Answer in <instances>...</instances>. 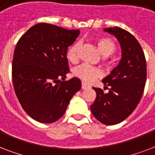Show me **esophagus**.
Listing matches in <instances>:
<instances>
[{
  "instance_id": "34e87169",
  "label": "esophagus",
  "mask_w": 155,
  "mask_h": 155,
  "mask_svg": "<svg viewBox=\"0 0 155 155\" xmlns=\"http://www.w3.org/2000/svg\"><path fill=\"white\" fill-rule=\"evenodd\" d=\"M88 87H89L88 85H87L86 83H85V82H82V83H81V89L85 90V89H87Z\"/></svg>"
}]
</instances>
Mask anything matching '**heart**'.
Wrapping results in <instances>:
<instances>
[{
	"label": "heart",
	"mask_w": 155,
	"mask_h": 155,
	"mask_svg": "<svg viewBox=\"0 0 155 155\" xmlns=\"http://www.w3.org/2000/svg\"><path fill=\"white\" fill-rule=\"evenodd\" d=\"M96 44L99 51L104 56H111L116 50V45L115 42L108 37H100L97 39ZM80 44L79 42H75L69 47L67 51V59L70 62H76L78 61V53ZM74 76L79 78L82 81L90 82L93 81L94 78L100 76V70L95 67L91 66L88 64H82L76 67L74 69Z\"/></svg>",
	"instance_id": "heart-1"
}]
</instances>
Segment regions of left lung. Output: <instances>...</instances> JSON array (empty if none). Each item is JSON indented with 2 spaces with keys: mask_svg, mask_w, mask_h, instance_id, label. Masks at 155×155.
<instances>
[{
  "mask_svg": "<svg viewBox=\"0 0 155 155\" xmlns=\"http://www.w3.org/2000/svg\"><path fill=\"white\" fill-rule=\"evenodd\" d=\"M104 31L118 39L122 58L103 80L108 92L93 87L96 99L91 110L102 124L113 125L124 120L141 100L146 81V61L139 42L129 31L117 26L105 28Z\"/></svg>",
  "mask_w": 155,
  "mask_h": 155,
  "instance_id": "8db88e82",
  "label": "left lung"
}]
</instances>
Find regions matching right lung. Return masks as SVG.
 <instances>
[{"label": "right lung", "instance_id": "obj_1", "mask_svg": "<svg viewBox=\"0 0 155 155\" xmlns=\"http://www.w3.org/2000/svg\"><path fill=\"white\" fill-rule=\"evenodd\" d=\"M79 33V30L39 23L19 39L14 49L12 78L15 94L24 111L40 123H53L61 118L81 89L78 78L63 81L69 72L68 48Z\"/></svg>", "mask_w": 155, "mask_h": 155}]
</instances>
